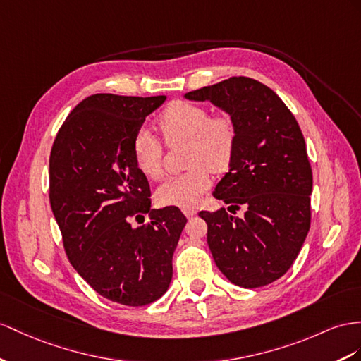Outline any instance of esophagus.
<instances>
[{
    "instance_id": "obj_1",
    "label": "esophagus",
    "mask_w": 361,
    "mask_h": 361,
    "mask_svg": "<svg viewBox=\"0 0 361 361\" xmlns=\"http://www.w3.org/2000/svg\"><path fill=\"white\" fill-rule=\"evenodd\" d=\"M183 214L186 215L188 218H192V216L197 215V210H195V209H190V207H184V209H183Z\"/></svg>"
}]
</instances>
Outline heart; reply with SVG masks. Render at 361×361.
Instances as JSON below:
<instances>
[{"instance_id":"1","label":"heart","mask_w":361,"mask_h":361,"mask_svg":"<svg viewBox=\"0 0 361 361\" xmlns=\"http://www.w3.org/2000/svg\"><path fill=\"white\" fill-rule=\"evenodd\" d=\"M168 143L188 142L189 171L166 178L155 192L163 206L190 207L210 188V172L228 168L235 152L236 131L226 116L210 117L204 108L189 102H175L160 117ZM135 166L147 178H159L163 171V147L149 129L140 128L133 140Z\"/></svg>"}]
</instances>
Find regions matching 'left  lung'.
<instances>
[{
	"instance_id": "left-lung-1",
	"label": "left lung",
	"mask_w": 361,
	"mask_h": 361,
	"mask_svg": "<svg viewBox=\"0 0 361 361\" xmlns=\"http://www.w3.org/2000/svg\"><path fill=\"white\" fill-rule=\"evenodd\" d=\"M209 100L232 118L236 145L214 197L226 209L201 210L207 244L227 279L243 288L269 285L290 270L311 224L312 172L298 120L267 85L230 78L184 94Z\"/></svg>"
}]
</instances>
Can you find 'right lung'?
<instances>
[{"label":"right lung","instance_id":"1","mask_svg":"<svg viewBox=\"0 0 361 361\" xmlns=\"http://www.w3.org/2000/svg\"><path fill=\"white\" fill-rule=\"evenodd\" d=\"M164 100L92 94L68 114L50 154V204L68 261L96 293L128 307L168 291L188 223L175 206L151 209L133 157L135 133ZM145 214L150 223L133 228Z\"/></svg>","mask_w":361,"mask_h":361}]
</instances>
